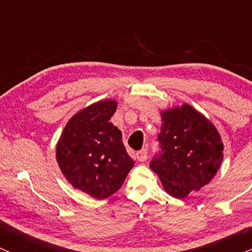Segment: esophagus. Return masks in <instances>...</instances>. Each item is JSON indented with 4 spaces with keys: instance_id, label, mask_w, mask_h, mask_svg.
Here are the masks:
<instances>
[{
    "instance_id": "34e87169",
    "label": "esophagus",
    "mask_w": 252,
    "mask_h": 252,
    "mask_svg": "<svg viewBox=\"0 0 252 252\" xmlns=\"http://www.w3.org/2000/svg\"><path fill=\"white\" fill-rule=\"evenodd\" d=\"M137 159L138 161H145L147 159V150L143 149L141 151L137 152Z\"/></svg>"
}]
</instances>
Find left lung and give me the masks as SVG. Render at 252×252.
<instances>
[{
  "label": "left lung",
  "instance_id": "left-lung-1",
  "mask_svg": "<svg viewBox=\"0 0 252 252\" xmlns=\"http://www.w3.org/2000/svg\"><path fill=\"white\" fill-rule=\"evenodd\" d=\"M158 139L162 153L150 164L162 189L174 198H185L209 184L224 157L221 137L203 113L189 103L160 109Z\"/></svg>",
  "mask_w": 252,
  "mask_h": 252
}]
</instances>
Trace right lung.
Segmentation results:
<instances>
[{
	"label": "right lung",
	"mask_w": 252,
	"mask_h": 252,
	"mask_svg": "<svg viewBox=\"0 0 252 252\" xmlns=\"http://www.w3.org/2000/svg\"><path fill=\"white\" fill-rule=\"evenodd\" d=\"M117 106L106 99L82 108L68 120L56 143V161L64 178L97 200L119 190L134 165L121 131L109 123Z\"/></svg>",
	"instance_id": "add662e5"
}]
</instances>
